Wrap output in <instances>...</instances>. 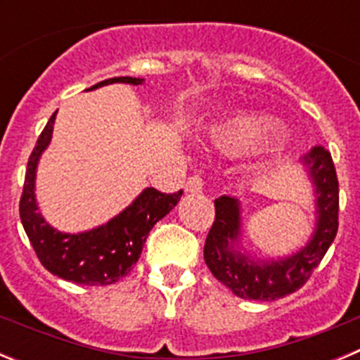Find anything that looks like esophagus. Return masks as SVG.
Returning a JSON list of instances; mask_svg holds the SVG:
<instances>
[{
	"mask_svg": "<svg viewBox=\"0 0 360 360\" xmlns=\"http://www.w3.org/2000/svg\"><path fill=\"white\" fill-rule=\"evenodd\" d=\"M186 193H202L203 189V178L200 174H195V176H191L189 180L184 186Z\"/></svg>",
	"mask_w": 360,
	"mask_h": 360,
	"instance_id": "1",
	"label": "esophagus"
}]
</instances>
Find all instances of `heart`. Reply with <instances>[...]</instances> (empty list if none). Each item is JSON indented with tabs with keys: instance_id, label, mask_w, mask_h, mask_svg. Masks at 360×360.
<instances>
[{
	"instance_id": "b5f03b06",
	"label": "heart",
	"mask_w": 360,
	"mask_h": 360,
	"mask_svg": "<svg viewBox=\"0 0 360 360\" xmlns=\"http://www.w3.org/2000/svg\"><path fill=\"white\" fill-rule=\"evenodd\" d=\"M279 135L276 126L257 117H232L211 128V139L219 149L229 153H245L262 148Z\"/></svg>"
}]
</instances>
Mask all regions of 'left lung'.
<instances>
[{
    "label": "left lung",
    "instance_id": "obj_1",
    "mask_svg": "<svg viewBox=\"0 0 360 360\" xmlns=\"http://www.w3.org/2000/svg\"><path fill=\"white\" fill-rule=\"evenodd\" d=\"M316 196V229L297 252L278 259H259L245 252L241 240V203L234 196L214 200L216 218L203 247V259L232 294L254 301H276L303 287L321 263L339 227V182L332 155L323 146L303 157Z\"/></svg>",
    "mask_w": 360,
    "mask_h": 360
}]
</instances>
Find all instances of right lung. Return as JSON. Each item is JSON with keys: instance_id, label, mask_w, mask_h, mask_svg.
I'll return each instance as SVG.
<instances>
[{"instance_id": "right-lung-1", "label": "right lung", "mask_w": 360, "mask_h": 360, "mask_svg": "<svg viewBox=\"0 0 360 360\" xmlns=\"http://www.w3.org/2000/svg\"><path fill=\"white\" fill-rule=\"evenodd\" d=\"M124 82L139 86L144 79L139 77H113L97 82L88 90H97L101 86ZM57 111L50 117L37 144L28 158L27 173L19 216L32 247L39 257L41 265L57 278L79 285H111L128 276L131 266L139 262L148 234L158 219L164 218L180 202L182 191L174 195H165L155 187H146L131 205L117 216L84 232H61L43 218L37 211L36 200V171L43 151L52 141L53 122Z\"/></svg>"}]
</instances>
